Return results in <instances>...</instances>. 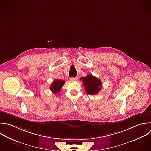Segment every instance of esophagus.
<instances>
[{
    "instance_id": "obj_1",
    "label": "esophagus",
    "mask_w": 151,
    "mask_h": 151,
    "mask_svg": "<svg viewBox=\"0 0 151 151\" xmlns=\"http://www.w3.org/2000/svg\"><path fill=\"white\" fill-rule=\"evenodd\" d=\"M70 80H73V81H77L78 80V78L77 77H71Z\"/></svg>"
}]
</instances>
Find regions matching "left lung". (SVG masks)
Returning <instances> with one entry per match:
<instances>
[{"mask_svg": "<svg viewBox=\"0 0 151 151\" xmlns=\"http://www.w3.org/2000/svg\"><path fill=\"white\" fill-rule=\"evenodd\" d=\"M80 80L83 81L85 91L88 94H96L101 89V81L92 74H88L86 77H81Z\"/></svg>", "mask_w": 151, "mask_h": 151, "instance_id": "obj_1", "label": "left lung"}]
</instances>
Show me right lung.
<instances>
[{
  "label": "right lung",
  "mask_w": 151,
  "mask_h": 151,
  "mask_svg": "<svg viewBox=\"0 0 151 151\" xmlns=\"http://www.w3.org/2000/svg\"><path fill=\"white\" fill-rule=\"evenodd\" d=\"M65 81L62 80H55L50 86V90L52 91L54 94H57L60 93L61 88L63 87Z\"/></svg>",
  "instance_id": "add662e5"
}]
</instances>
